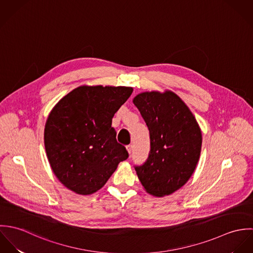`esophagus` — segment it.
Returning a JSON list of instances; mask_svg holds the SVG:
<instances>
[{
	"instance_id": "esophagus-1",
	"label": "esophagus",
	"mask_w": 253,
	"mask_h": 253,
	"mask_svg": "<svg viewBox=\"0 0 253 253\" xmlns=\"http://www.w3.org/2000/svg\"><path fill=\"white\" fill-rule=\"evenodd\" d=\"M126 150H127L128 154L130 155V154H131V152H132V145H127V146H126Z\"/></svg>"
}]
</instances>
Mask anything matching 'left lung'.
I'll list each match as a JSON object with an SVG mask.
<instances>
[{"label": "left lung", "instance_id": "obj_1", "mask_svg": "<svg viewBox=\"0 0 253 253\" xmlns=\"http://www.w3.org/2000/svg\"><path fill=\"white\" fill-rule=\"evenodd\" d=\"M150 132V153L142 166H135L147 193L170 195L190 179L202 149V131L197 120L170 90L146 91L133 98Z\"/></svg>", "mask_w": 253, "mask_h": 253}]
</instances>
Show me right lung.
Listing matches in <instances>:
<instances>
[{
	"label": "right lung",
	"instance_id": "right-lung-1",
	"mask_svg": "<svg viewBox=\"0 0 253 253\" xmlns=\"http://www.w3.org/2000/svg\"><path fill=\"white\" fill-rule=\"evenodd\" d=\"M129 86L82 85L53 107L44 126L50 168L66 188L80 195L101 189L128 158L112 127L115 113L132 93Z\"/></svg>",
	"mask_w": 253,
	"mask_h": 253
}]
</instances>
